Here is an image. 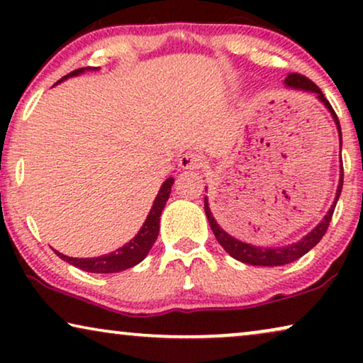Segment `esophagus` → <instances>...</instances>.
<instances>
[{"instance_id": "1", "label": "esophagus", "mask_w": 363, "mask_h": 363, "mask_svg": "<svg viewBox=\"0 0 363 363\" xmlns=\"http://www.w3.org/2000/svg\"><path fill=\"white\" fill-rule=\"evenodd\" d=\"M203 163H205V157H203L201 153L186 152L183 153L180 160H178V167H180L182 170H196V168L203 167Z\"/></svg>"}]
</instances>
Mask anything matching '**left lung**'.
<instances>
[{
	"label": "left lung",
	"mask_w": 363,
	"mask_h": 363,
	"mask_svg": "<svg viewBox=\"0 0 363 363\" xmlns=\"http://www.w3.org/2000/svg\"><path fill=\"white\" fill-rule=\"evenodd\" d=\"M286 87L287 89H294V91H302V92H311L319 99V102H322L325 106L327 111L330 112L332 118H334L337 132H339V143H340V152H342V130H340V123L339 118H337L334 108L329 104V101L324 97V94L319 87L315 86L314 82L309 81V79L301 76V74H289L286 77ZM342 183H344V167H342V153H340V177H339V185H337V191H335V198L334 203H332L327 215L322 218V221L317 225L314 230L307 233L306 236H302L299 241L292 242V245H286V246H276V247H264V246H255L251 242H245L238 238L231 236L230 233H226L223 228L218 225V221L213 216V213L210 210V203H208V198L205 196V213L208 218V223H210L213 233H215L216 241L220 242L228 255L235 259L245 262V264H251V266H284L289 264V262L299 259L309 252L312 247H314L317 242L322 240V236L325 235L327 228H329V223L332 220V215H334L337 200H339L340 191H342Z\"/></svg>",
	"instance_id": "1"
}]
</instances>
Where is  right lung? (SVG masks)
<instances>
[{
    "label": "right lung",
    "mask_w": 363,
    "mask_h": 363,
    "mask_svg": "<svg viewBox=\"0 0 363 363\" xmlns=\"http://www.w3.org/2000/svg\"><path fill=\"white\" fill-rule=\"evenodd\" d=\"M99 67H86V69H77V71H72L67 76H64L61 81H66L67 77H74L79 76V74L86 72V71H97ZM173 177L167 178L163 182V185L158 190V195L153 200V205L150 208V213H148L145 223H143L140 230L135 236L132 238L130 241L125 242L122 247H118L113 252H108V255L104 256H97V257H69L62 252H59L54 250V252L64 259L69 264L79 267V269L86 271V272H99V274H111V272H121L125 271L128 267L137 266L138 262H142L145 259L148 251L152 250L153 242L157 241L158 231H160V216L163 208L167 205V200L170 198L172 193V185H173Z\"/></svg>",
    "instance_id": "obj_1"
}]
</instances>
